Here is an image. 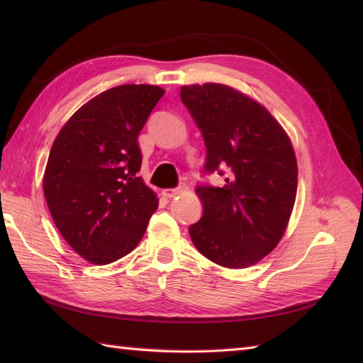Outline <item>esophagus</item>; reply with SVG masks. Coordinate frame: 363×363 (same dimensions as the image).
I'll use <instances>...</instances> for the list:
<instances>
[{
    "label": "esophagus",
    "mask_w": 363,
    "mask_h": 363,
    "mask_svg": "<svg viewBox=\"0 0 363 363\" xmlns=\"http://www.w3.org/2000/svg\"><path fill=\"white\" fill-rule=\"evenodd\" d=\"M187 189V186L186 184H181L179 187H176V189H165V190H162V195H164L165 198H174V196H177L179 194H182L184 190Z\"/></svg>",
    "instance_id": "34e87169"
}]
</instances>
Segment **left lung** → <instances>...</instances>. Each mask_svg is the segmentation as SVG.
I'll return each mask as SVG.
<instances>
[{
	"mask_svg": "<svg viewBox=\"0 0 363 363\" xmlns=\"http://www.w3.org/2000/svg\"><path fill=\"white\" fill-rule=\"evenodd\" d=\"M181 99L201 129L204 173L226 174L223 187H196L204 212L189 228L191 242L221 267H251L279 243L295 204L290 138L264 106L225 84L184 86Z\"/></svg>",
	"mask_w": 363,
	"mask_h": 363,
	"instance_id": "1",
	"label": "left lung"
}]
</instances>
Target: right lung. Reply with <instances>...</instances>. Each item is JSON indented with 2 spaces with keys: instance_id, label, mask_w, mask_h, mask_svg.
I'll return each mask as SVG.
<instances>
[{
  "instance_id": "right-lung-1",
  "label": "right lung",
  "mask_w": 363,
  "mask_h": 363,
  "mask_svg": "<svg viewBox=\"0 0 363 363\" xmlns=\"http://www.w3.org/2000/svg\"><path fill=\"white\" fill-rule=\"evenodd\" d=\"M165 90L126 84L103 91L73 113L54 140L43 194L67 243L106 265L133 251L159 199L137 172V137Z\"/></svg>"
}]
</instances>
